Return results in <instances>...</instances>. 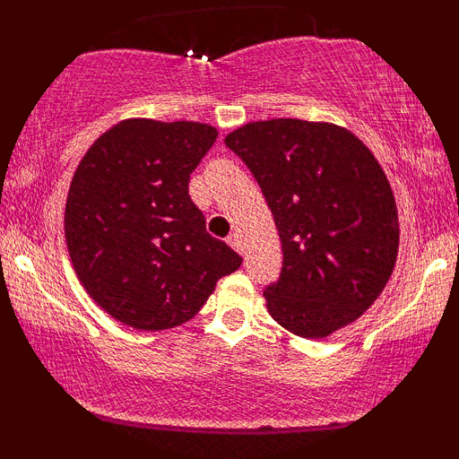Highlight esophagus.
<instances>
[{"label": "esophagus", "instance_id": "obj_1", "mask_svg": "<svg viewBox=\"0 0 459 459\" xmlns=\"http://www.w3.org/2000/svg\"><path fill=\"white\" fill-rule=\"evenodd\" d=\"M228 244L234 250H238V253H242V238H240V234H236V231H234V234H230L228 236Z\"/></svg>", "mask_w": 459, "mask_h": 459}]
</instances>
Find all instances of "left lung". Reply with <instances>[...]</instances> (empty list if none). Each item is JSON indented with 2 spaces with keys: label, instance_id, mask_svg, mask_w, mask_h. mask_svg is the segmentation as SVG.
Listing matches in <instances>:
<instances>
[{
  "label": "left lung",
  "instance_id": "left-lung-1",
  "mask_svg": "<svg viewBox=\"0 0 459 459\" xmlns=\"http://www.w3.org/2000/svg\"><path fill=\"white\" fill-rule=\"evenodd\" d=\"M225 146L255 175L281 240L267 311L300 338H324L369 309L399 250L397 204L359 137L332 123H248Z\"/></svg>",
  "mask_w": 459,
  "mask_h": 459
}]
</instances>
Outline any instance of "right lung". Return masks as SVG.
Here are the masks:
<instances>
[{
    "label": "right lung",
    "mask_w": 459,
    "mask_h": 459,
    "mask_svg": "<svg viewBox=\"0 0 459 459\" xmlns=\"http://www.w3.org/2000/svg\"><path fill=\"white\" fill-rule=\"evenodd\" d=\"M215 140L211 125L127 118L93 142L73 175L65 211L73 267L87 294L131 328L187 322L217 280L242 265L187 194Z\"/></svg>",
    "instance_id": "right-lung-1"
}]
</instances>
